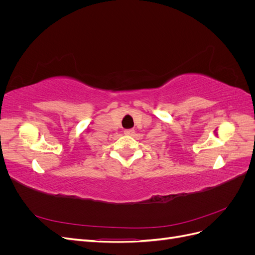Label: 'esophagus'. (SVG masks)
<instances>
[{"mask_svg": "<svg viewBox=\"0 0 255 255\" xmlns=\"http://www.w3.org/2000/svg\"><path fill=\"white\" fill-rule=\"evenodd\" d=\"M135 133V130L133 128H128V129H125V134L126 135H133Z\"/></svg>", "mask_w": 255, "mask_h": 255, "instance_id": "obj_1", "label": "esophagus"}]
</instances>
